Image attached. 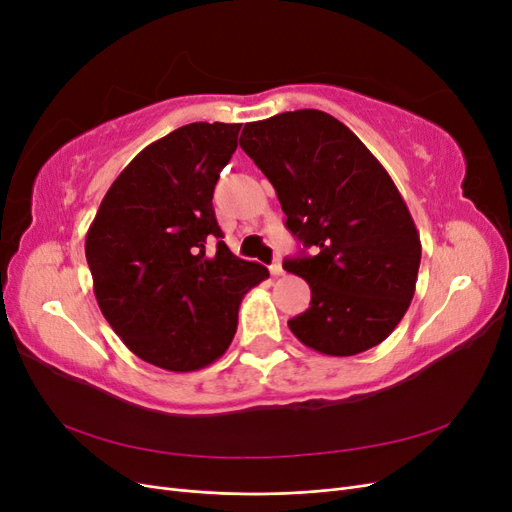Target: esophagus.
Listing matches in <instances>:
<instances>
[{"label": "esophagus", "instance_id": "34e87169", "mask_svg": "<svg viewBox=\"0 0 512 512\" xmlns=\"http://www.w3.org/2000/svg\"><path fill=\"white\" fill-rule=\"evenodd\" d=\"M269 271H271V275H275V277H280V275H284V267H282V262H280V258H275V260L271 262V267H269Z\"/></svg>", "mask_w": 512, "mask_h": 512}]
</instances>
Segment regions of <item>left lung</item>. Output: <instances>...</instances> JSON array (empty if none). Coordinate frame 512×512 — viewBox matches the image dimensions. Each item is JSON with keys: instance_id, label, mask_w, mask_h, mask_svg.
I'll return each mask as SVG.
<instances>
[{"instance_id": "1", "label": "left lung", "mask_w": 512, "mask_h": 512, "mask_svg": "<svg viewBox=\"0 0 512 512\" xmlns=\"http://www.w3.org/2000/svg\"><path fill=\"white\" fill-rule=\"evenodd\" d=\"M241 149L265 173L286 228L316 256L284 260L312 288L288 320L301 344L352 356L393 333L414 297L421 239L384 166L350 128L316 108L245 123Z\"/></svg>"}]
</instances>
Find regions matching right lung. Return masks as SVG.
<instances>
[{"label":"right lung","mask_w":512,"mask_h":512,"mask_svg":"<svg viewBox=\"0 0 512 512\" xmlns=\"http://www.w3.org/2000/svg\"><path fill=\"white\" fill-rule=\"evenodd\" d=\"M241 123L196 121L145 147L108 188L85 239L96 301L138 359L168 371L218 361L267 267L237 258L213 190ZM216 241V252L206 243Z\"/></svg>","instance_id":"add662e5"}]
</instances>
